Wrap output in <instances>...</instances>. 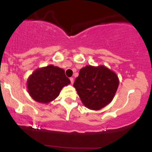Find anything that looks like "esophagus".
Segmentation results:
<instances>
[{"instance_id": "34e87169", "label": "esophagus", "mask_w": 152, "mask_h": 152, "mask_svg": "<svg viewBox=\"0 0 152 152\" xmlns=\"http://www.w3.org/2000/svg\"><path fill=\"white\" fill-rule=\"evenodd\" d=\"M70 81H71V83L73 84V83H74V78L71 77V78H70Z\"/></svg>"}]
</instances>
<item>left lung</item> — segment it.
<instances>
[{
    "mask_svg": "<svg viewBox=\"0 0 152 152\" xmlns=\"http://www.w3.org/2000/svg\"><path fill=\"white\" fill-rule=\"evenodd\" d=\"M118 86V76L104 66L82 68L74 83L82 103L92 110H99L109 104Z\"/></svg>",
    "mask_w": 152,
    "mask_h": 152,
    "instance_id": "left-lung-1",
    "label": "left lung"
}]
</instances>
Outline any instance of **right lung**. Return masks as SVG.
<instances>
[{
  "instance_id": "obj_1",
  "label": "right lung",
  "mask_w": 152,
  "mask_h": 152,
  "mask_svg": "<svg viewBox=\"0 0 152 152\" xmlns=\"http://www.w3.org/2000/svg\"><path fill=\"white\" fill-rule=\"evenodd\" d=\"M69 83L64 69L50 65L31 74L28 80V91L35 101L46 104L56 98L63 87Z\"/></svg>"
}]
</instances>
